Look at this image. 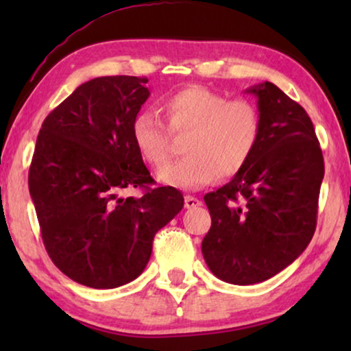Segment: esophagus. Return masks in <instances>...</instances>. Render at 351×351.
I'll use <instances>...</instances> for the list:
<instances>
[{
	"label": "esophagus",
	"mask_w": 351,
	"mask_h": 351,
	"mask_svg": "<svg viewBox=\"0 0 351 351\" xmlns=\"http://www.w3.org/2000/svg\"><path fill=\"white\" fill-rule=\"evenodd\" d=\"M198 206H201V201L198 198H195V196H190V195L185 196V208L186 209L198 208Z\"/></svg>",
	"instance_id": "esophagus-1"
}]
</instances>
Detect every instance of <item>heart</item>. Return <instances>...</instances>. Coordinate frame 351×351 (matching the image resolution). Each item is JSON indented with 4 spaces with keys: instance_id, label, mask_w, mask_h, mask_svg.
Returning <instances> with one entry per match:
<instances>
[{
    "instance_id": "heart-1",
    "label": "heart",
    "mask_w": 351,
    "mask_h": 351,
    "mask_svg": "<svg viewBox=\"0 0 351 351\" xmlns=\"http://www.w3.org/2000/svg\"><path fill=\"white\" fill-rule=\"evenodd\" d=\"M160 112L166 125L150 112H141L131 123L134 147L147 165L161 167L172 148V136H186L185 158L162 167V184L199 190L217 179L241 172L256 152L262 136L257 105L203 86H189L161 99Z\"/></svg>"
}]
</instances>
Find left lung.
<instances>
[{
    "label": "left lung",
    "mask_w": 351,
    "mask_h": 351,
    "mask_svg": "<svg viewBox=\"0 0 351 351\" xmlns=\"http://www.w3.org/2000/svg\"><path fill=\"white\" fill-rule=\"evenodd\" d=\"M262 117L251 161L204 195L210 228L201 244L209 270L230 285H256L291 265L313 238L324 160L304 107L273 83L254 86Z\"/></svg>",
    "instance_id": "obj_1"
}]
</instances>
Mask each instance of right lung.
I'll return each mask as SVG.
<instances>
[{
	"instance_id": "obj_1",
	"label": "right lung",
	"mask_w": 351,
	"mask_h": 351,
	"mask_svg": "<svg viewBox=\"0 0 351 351\" xmlns=\"http://www.w3.org/2000/svg\"><path fill=\"white\" fill-rule=\"evenodd\" d=\"M147 78L100 76L47 114L36 138L28 189L51 261L70 280L113 289L136 280L153 238L184 208L174 186L150 189L152 176L131 138L150 95ZM138 199H119L123 188Z\"/></svg>"
}]
</instances>
